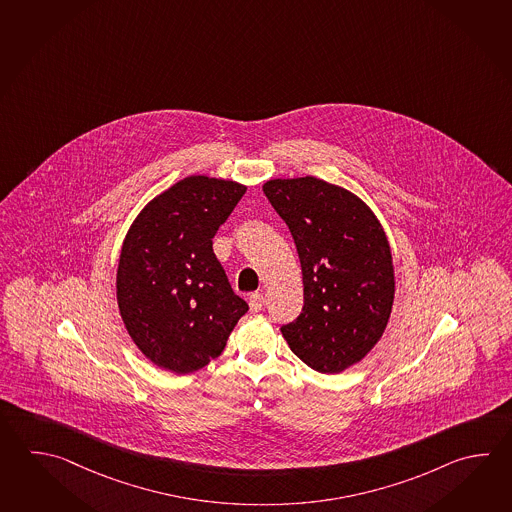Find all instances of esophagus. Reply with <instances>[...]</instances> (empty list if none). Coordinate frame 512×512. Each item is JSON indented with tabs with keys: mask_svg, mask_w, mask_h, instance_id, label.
Listing matches in <instances>:
<instances>
[{
	"mask_svg": "<svg viewBox=\"0 0 512 512\" xmlns=\"http://www.w3.org/2000/svg\"><path fill=\"white\" fill-rule=\"evenodd\" d=\"M262 304H264V295L262 293H251L250 310L253 313L261 312Z\"/></svg>",
	"mask_w": 512,
	"mask_h": 512,
	"instance_id": "1",
	"label": "esophagus"
}]
</instances>
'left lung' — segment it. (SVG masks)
<instances>
[{
    "label": "left lung",
    "instance_id": "obj_1",
    "mask_svg": "<svg viewBox=\"0 0 512 512\" xmlns=\"http://www.w3.org/2000/svg\"><path fill=\"white\" fill-rule=\"evenodd\" d=\"M262 191L303 270V313L282 335L310 368L339 374L377 345L390 319L396 281L385 230L357 195L321 178H273Z\"/></svg>",
    "mask_w": 512,
    "mask_h": 512
}]
</instances>
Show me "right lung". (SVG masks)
<instances>
[{
	"label": "right lung",
	"mask_w": 512,
	"mask_h": 512,
	"mask_svg": "<svg viewBox=\"0 0 512 512\" xmlns=\"http://www.w3.org/2000/svg\"><path fill=\"white\" fill-rule=\"evenodd\" d=\"M246 186L193 175L138 213L120 251L116 301L151 363L189 374L217 359L248 304L231 290L213 237Z\"/></svg>",
	"instance_id": "add662e5"
}]
</instances>
